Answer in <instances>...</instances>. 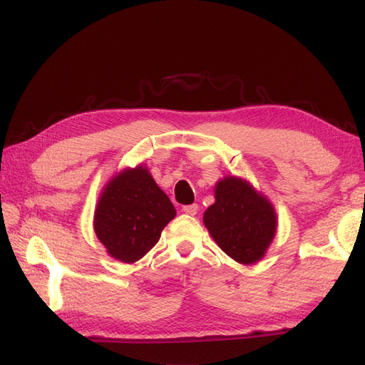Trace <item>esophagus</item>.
I'll return each mask as SVG.
<instances>
[{"instance_id":"34e87169","label":"esophagus","mask_w":365,"mask_h":365,"mask_svg":"<svg viewBox=\"0 0 365 365\" xmlns=\"http://www.w3.org/2000/svg\"><path fill=\"white\" fill-rule=\"evenodd\" d=\"M183 213H187V215H191V216H195L196 213H197V210H199V205L197 204H191V205H185L183 208Z\"/></svg>"}]
</instances>
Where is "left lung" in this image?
<instances>
[{
  "label": "left lung",
  "mask_w": 365,
  "mask_h": 365,
  "mask_svg": "<svg viewBox=\"0 0 365 365\" xmlns=\"http://www.w3.org/2000/svg\"><path fill=\"white\" fill-rule=\"evenodd\" d=\"M210 235L229 257L251 265L273 242L277 220L269 200L238 177H224L215 187V204L204 213Z\"/></svg>",
  "instance_id": "1"
}]
</instances>
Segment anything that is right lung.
Returning a JSON list of instances; mask_svg holds the SVG:
<instances>
[{"mask_svg": "<svg viewBox=\"0 0 365 365\" xmlns=\"http://www.w3.org/2000/svg\"><path fill=\"white\" fill-rule=\"evenodd\" d=\"M174 216L173 202L149 169L136 166L108 182L96 208L94 230L111 257L133 263L157 245Z\"/></svg>", "mask_w": 365, "mask_h": 365, "instance_id": "obj_1", "label": "right lung"}]
</instances>
